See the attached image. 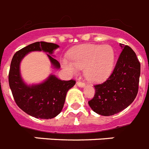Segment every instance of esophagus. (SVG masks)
Masks as SVG:
<instances>
[{"instance_id":"esophagus-1","label":"esophagus","mask_w":149,"mask_h":149,"mask_svg":"<svg viewBox=\"0 0 149 149\" xmlns=\"http://www.w3.org/2000/svg\"><path fill=\"white\" fill-rule=\"evenodd\" d=\"M76 85H78L79 87H80V88H84V87H85V84L84 83V82H79H79H76Z\"/></svg>"}]
</instances>
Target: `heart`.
I'll return each instance as SVG.
<instances>
[{"mask_svg": "<svg viewBox=\"0 0 149 149\" xmlns=\"http://www.w3.org/2000/svg\"><path fill=\"white\" fill-rule=\"evenodd\" d=\"M70 59H62L61 64L66 70L76 74L85 69L88 80L100 82L110 76L115 66L116 52L110 45L85 44L76 46L70 52Z\"/></svg>", "mask_w": 149, "mask_h": 149, "instance_id": "obj_1", "label": "heart"}]
</instances>
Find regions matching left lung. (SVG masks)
I'll return each instance as SVG.
<instances>
[{"label":"left lung","instance_id":"8db88e82","mask_svg":"<svg viewBox=\"0 0 149 149\" xmlns=\"http://www.w3.org/2000/svg\"><path fill=\"white\" fill-rule=\"evenodd\" d=\"M121 51L113 72L102 84L94 85L95 94L88 104L96 113L113 116L130 106L136 97L140 63L134 51L120 43Z\"/></svg>","mask_w":149,"mask_h":149}]
</instances>
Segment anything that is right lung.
Segmentation results:
<instances>
[{
    "label": "right lung",
    "mask_w": 149,
    "mask_h": 149,
    "mask_svg": "<svg viewBox=\"0 0 149 149\" xmlns=\"http://www.w3.org/2000/svg\"><path fill=\"white\" fill-rule=\"evenodd\" d=\"M58 47V45L52 42H36L16 52L13 57L9 73L13 96L22 110L36 118L49 119L58 116L64 107L67 91L74 86L76 81L61 80L55 75H50L41 83L27 85L21 76V61L29 52L42 51L48 53L46 55L52 67L59 69V62L51 55Z\"/></svg>",
    "instance_id": "1"
}]
</instances>
